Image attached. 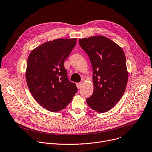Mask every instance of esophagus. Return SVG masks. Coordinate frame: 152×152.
<instances>
[{"mask_svg": "<svg viewBox=\"0 0 152 152\" xmlns=\"http://www.w3.org/2000/svg\"><path fill=\"white\" fill-rule=\"evenodd\" d=\"M82 86V82H79V83L76 84V86L78 88H80Z\"/></svg>", "mask_w": 152, "mask_h": 152, "instance_id": "esophagus-1", "label": "esophagus"}]
</instances>
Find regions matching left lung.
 Instances as JSON below:
<instances>
[{"label":"left lung","instance_id":"obj_1","mask_svg":"<svg viewBox=\"0 0 152 152\" xmlns=\"http://www.w3.org/2000/svg\"><path fill=\"white\" fill-rule=\"evenodd\" d=\"M79 44L88 54L93 68V94L86 99L96 112L112 108L125 92L128 72L122 48L110 39L95 36L80 39Z\"/></svg>","mask_w":152,"mask_h":152}]
</instances>
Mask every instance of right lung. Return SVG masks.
<instances>
[{
	"mask_svg": "<svg viewBox=\"0 0 152 152\" xmlns=\"http://www.w3.org/2000/svg\"><path fill=\"white\" fill-rule=\"evenodd\" d=\"M76 44V38L57 39L33 50L27 60V86L40 105L52 112L65 108L77 91L67 77L64 61Z\"/></svg>",
	"mask_w": 152,
	"mask_h": 152,
	"instance_id": "obj_1",
	"label": "right lung"
}]
</instances>
